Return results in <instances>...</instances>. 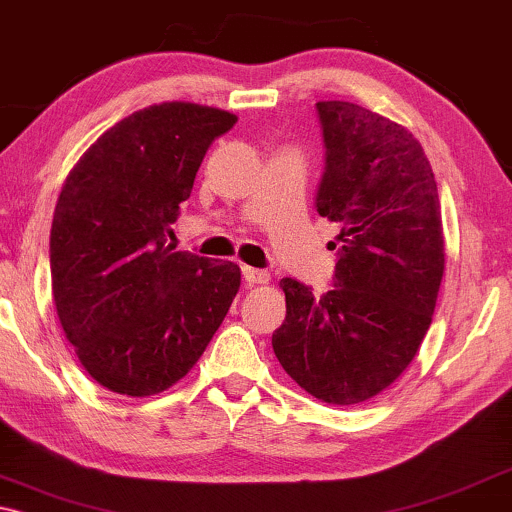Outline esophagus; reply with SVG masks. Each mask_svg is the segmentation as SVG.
<instances>
[{
	"label": "esophagus",
	"mask_w": 512,
	"mask_h": 512,
	"mask_svg": "<svg viewBox=\"0 0 512 512\" xmlns=\"http://www.w3.org/2000/svg\"><path fill=\"white\" fill-rule=\"evenodd\" d=\"M242 275H244V282H247L249 286H254V284H268V282H270V272H268V270L249 268V265H244Z\"/></svg>",
	"instance_id": "obj_1"
}]
</instances>
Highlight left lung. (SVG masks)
<instances>
[{
  "label": "left lung",
  "mask_w": 512,
  "mask_h": 512,
  "mask_svg": "<svg viewBox=\"0 0 512 512\" xmlns=\"http://www.w3.org/2000/svg\"><path fill=\"white\" fill-rule=\"evenodd\" d=\"M324 142L314 209L340 223L333 286L284 277L272 333L282 368L319 401L356 405L415 359L445 270L438 188L408 130L352 102H317Z\"/></svg>",
  "instance_id": "obj_1"
}]
</instances>
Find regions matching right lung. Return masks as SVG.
<instances>
[{"mask_svg":"<svg viewBox=\"0 0 512 512\" xmlns=\"http://www.w3.org/2000/svg\"><path fill=\"white\" fill-rule=\"evenodd\" d=\"M237 118L188 102L135 111L69 172L51 228L53 300L88 375L123 396L160 394L205 352L240 268L167 244L216 137Z\"/></svg>","mask_w":512,"mask_h":512,"instance_id":"right-lung-1","label":"right lung"}]
</instances>
